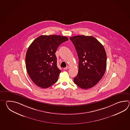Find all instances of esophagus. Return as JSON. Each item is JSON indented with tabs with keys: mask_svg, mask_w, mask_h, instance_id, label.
I'll return each mask as SVG.
<instances>
[{
	"mask_svg": "<svg viewBox=\"0 0 130 130\" xmlns=\"http://www.w3.org/2000/svg\"><path fill=\"white\" fill-rule=\"evenodd\" d=\"M69 68H70V66H67L66 67H65L64 69L65 70H67V69H69Z\"/></svg>",
	"mask_w": 130,
	"mask_h": 130,
	"instance_id": "obj_1",
	"label": "esophagus"
}]
</instances>
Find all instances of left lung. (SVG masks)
<instances>
[{"instance_id": "left-lung-1", "label": "left lung", "mask_w": 130, "mask_h": 130, "mask_svg": "<svg viewBox=\"0 0 130 130\" xmlns=\"http://www.w3.org/2000/svg\"><path fill=\"white\" fill-rule=\"evenodd\" d=\"M79 59L78 72L74 83L83 89L91 88L102 78L106 68V53L102 44L92 36L70 38Z\"/></svg>"}]
</instances>
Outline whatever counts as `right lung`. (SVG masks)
<instances>
[{"instance_id": "add662e5", "label": "right lung", "mask_w": 130, "mask_h": 130, "mask_svg": "<svg viewBox=\"0 0 130 130\" xmlns=\"http://www.w3.org/2000/svg\"><path fill=\"white\" fill-rule=\"evenodd\" d=\"M67 40L65 36L42 35L28 47L25 56L26 68L37 86L46 88L57 81L61 70L58 68L55 53L59 45Z\"/></svg>"}]
</instances>
